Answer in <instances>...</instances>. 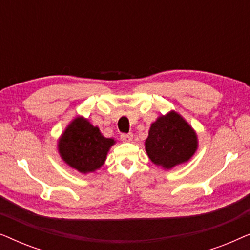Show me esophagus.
Listing matches in <instances>:
<instances>
[{
	"instance_id": "obj_1",
	"label": "esophagus",
	"mask_w": 250,
	"mask_h": 250,
	"mask_svg": "<svg viewBox=\"0 0 250 250\" xmlns=\"http://www.w3.org/2000/svg\"><path fill=\"white\" fill-rule=\"evenodd\" d=\"M121 140L123 142H131L133 140V134H132V133H127V134H122Z\"/></svg>"
}]
</instances>
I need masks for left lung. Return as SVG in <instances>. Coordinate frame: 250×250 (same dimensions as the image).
Returning a JSON list of instances; mask_svg holds the SVG:
<instances>
[{
	"instance_id": "1",
	"label": "left lung",
	"mask_w": 250,
	"mask_h": 250,
	"mask_svg": "<svg viewBox=\"0 0 250 250\" xmlns=\"http://www.w3.org/2000/svg\"><path fill=\"white\" fill-rule=\"evenodd\" d=\"M197 146L196 132L175 111L157 118L146 140L150 160L166 169L188 162Z\"/></svg>"
}]
</instances>
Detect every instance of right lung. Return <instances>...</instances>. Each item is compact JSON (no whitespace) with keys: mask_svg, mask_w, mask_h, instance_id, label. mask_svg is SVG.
Wrapping results in <instances>:
<instances>
[{"mask_svg":"<svg viewBox=\"0 0 250 250\" xmlns=\"http://www.w3.org/2000/svg\"><path fill=\"white\" fill-rule=\"evenodd\" d=\"M114 139H107L83 117L75 118L59 140V153L64 163L81 173L94 172L104 165Z\"/></svg>","mask_w":250,"mask_h":250,"instance_id":"right-lung-1","label":"right lung"}]
</instances>
